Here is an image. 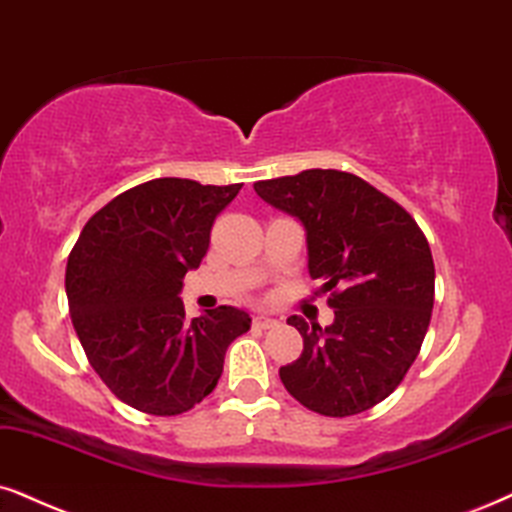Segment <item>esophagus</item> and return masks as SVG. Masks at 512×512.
Masks as SVG:
<instances>
[{"label":"esophagus","instance_id":"obj_1","mask_svg":"<svg viewBox=\"0 0 512 512\" xmlns=\"http://www.w3.org/2000/svg\"><path fill=\"white\" fill-rule=\"evenodd\" d=\"M276 319H274V316H269V314H257L255 316V326L257 328H274L276 326Z\"/></svg>","mask_w":512,"mask_h":512}]
</instances>
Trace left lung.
<instances>
[{
    "instance_id": "left-lung-1",
    "label": "left lung",
    "mask_w": 512,
    "mask_h": 512,
    "mask_svg": "<svg viewBox=\"0 0 512 512\" xmlns=\"http://www.w3.org/2000/svg\"><path fill=\"white\" fill-rule=\"evenodd\" d=\"M257 196L304 226L309 276L331 293V326L300 331V359L281 366L286 390L321 416L345 418L390 397L428 333L435 304L430 245L401 205L364 179L304 170L257 181Z\"/></svg>"
}]
</instances>
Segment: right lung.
Segmentation results:
<instances>
[{
    "mask_svg": "<svg viewBox=\"0 0 512 512\" xmlns=\"http://www.w3.org/2000/svg\"><path fill=\"white\" fill-rule=\"evenodd\" d=\"M241 184L163 177L134 186L84 224L66 267L70 316L89 364L111 392L151 416H177L215 390L226 347L250 314L210 309L186 319L181 288L210 229Z\"/></svg>",
    "mask_w": 512,
    "mask_h": 512,
    "instance_id": "right-lung-1",
    "label": "right lung"
}]
</instances>
